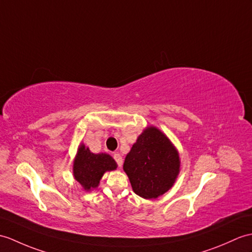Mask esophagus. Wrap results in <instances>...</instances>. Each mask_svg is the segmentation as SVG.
<instances>
[{
    "instance_id": "34e87169",
    "label": "esophagus",
    "mask_w": 252,
    "mask_h": 252,
    "mask_svg": "<svg viewBox=\"0 0 252 252\" xmlns=\"http://www.w3.org/2000/svg\"><path fill=\"white\" fill-rule=\"evenodd\" d=\"M114 159L117 162V164H118V166L121 167L122 166V163H124V160H122V157L120 156V154L115 153L114 154Z\"/></svg>"
}]
</instances>
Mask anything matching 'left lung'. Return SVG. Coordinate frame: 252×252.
I'll list each match as a JSON object with an SVG mask.
<instances>
[{"mask_svg":"<svg viewBox=\"0 0 252 252\" xmlns=\"http://www.w3.org/2000/svg\"><path fill=\"white\" fill-rule=\"evenodd\" d=\"M179 167L177 149L156 126L145 128L124 163L133 191L146 200L159 197L171 189Z\"/></svg>","mask_w":252,"mask_h":252,"instance_id":"1","label":"left lung"}]
</instances>
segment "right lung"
Wrapping results in <instances>:
<instances>
[{"instance_id":"obj_1","label":"right lung","mask_w":252,"mask_h":252,"mask_svg":"<svg viewBox=\"0 0 252 252\" xmlns=\"http://www.w3.org/2000/svg\"><path fill=\"white\" fill-rule=\"evenodd\" d=\"M116 168L117 163L109 155L92 154L89 148L80 144L74 160L73 173L86 191L95 189L104 173Z\"/></svg>"}]
</instances>
